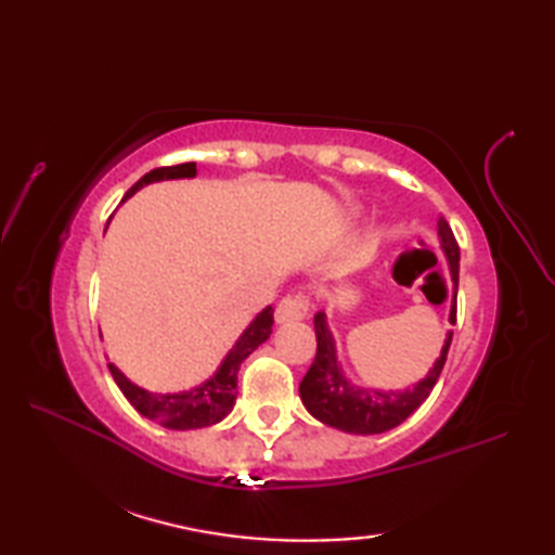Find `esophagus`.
Wrapping results in <instances>:
<instances>
[{
  "instance_id": "34e87169",
  "label": "esophagus",
  "mask_w": 555,
  "mask_h": 555,
  "mask_svg": "<svg viewBox=\"0 0 555 555\" xmlns=\"http://www.w3.org/2000/svg\"><path fill=\"white\" fill-rule=\"evenodd\" d=\"M310 312V300L305 296H286L279 302V308L274 312L279 324H288V322H300L308 317Z\"/></svg>"
}]
</instances>
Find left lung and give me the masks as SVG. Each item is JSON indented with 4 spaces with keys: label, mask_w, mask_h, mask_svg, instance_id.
Here are the masks:
<instances>
[{
    "label": "left lung",
    "mask_w": 555,
    "mask_h": 555,
    "mask_svg": "<svg viewBox=\"0 0 555 555\" xmlns=\"http://www.w3.org/2000/svg\"><path fill=\"white\" fill-rule=\"evenodd\" d=\"M439 238L441 250L451 267L453 279V300H451V324H455L457 312V269H460V247L455 235L446 219H439ZM314 334H317V356L308 374L300 382L302 405L308 408L312 417L328 424V427L348 431V434H384L388 429L403 424L424 400L429 398L434 384L446 364L448 348H451L453 332H448L446 344L441 348L439 360L427 372L422 382H417L405 391H379V388H362L352 384L340 367L336 356L334 334L326 324V314H314Z\"/></svg>",
    "instance_id": "8db88e82"
}]
</instances>
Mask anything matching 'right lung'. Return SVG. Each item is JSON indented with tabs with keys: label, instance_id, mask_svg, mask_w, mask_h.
I'll list each match as a JSON object with an SVG mask.
<instances>
[{
	"label": "right lung",
	"instance_id": "add662e5",
	"mask_svg": "<svg viewBox=\"0 0 555 555\" xmlns=\"http://www.w3.org/2000/svg\"><path fill=\"white\" fill-rule=\"evenodd\" d=\"M197 173L195 162L176 164V167H159L145 173L126 197L135 195L140 188L155 181H169V179H193ZM124 197V199H126ZM271 324H274V308H264L255 320L247 324L241 338L235 340V346L229 350V356L221 360L217 372L209 376L207 382L191 388V391H179V393H152L147 388L135 386L128 376L109 362V372L114 376L116 386L121 388L128 403H131L140 415L159 422L162 427L167 429H203L211 427V424L221 422L229 415L235 405V386H238V370L243 360L250 356L255 348L264 344L271 334Z\"/></svg>",
	"mask_w": 555,
	"mask_h": 555
}]
</instances>
